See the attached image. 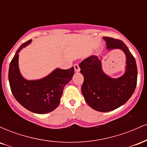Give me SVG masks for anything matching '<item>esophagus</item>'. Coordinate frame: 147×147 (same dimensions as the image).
<instances>
[{
    "label": "esophagus",
    "mask_w": 147,
    "mask_h": 147,
    "mask_svg": "<svg viewBox=\"0 0 147 147\" xmlns=\"http://www.w3.org/2000/svg\"><path fill=\"white\" fill-rule=\"evenodd\" d=\"M74 68H75V72H79V70H80V68H79L78 63H75L74 65Z\"/></svg>",
    "instance_id": "esophagus-1"
}]
</instances>
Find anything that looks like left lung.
I'll list each match as a JSON object with an SVG mask.
<instances>
[{"instance_id":"8db88e82","label":"left lung","mask_w":147,"mask_h":147,"mask_svg":"<svg viewBox=\"0 0 147 147\" xmlns=\"http://www.w3.org/2000/svg\"><path fill=\"white\" fill-rule=\"evenodd\" d=\"M107 48L121 49L126 56V71L118 79L104 73L101 61L90 56L79 63L84 76L82 92L86 102L94 110L100 112L113 111L124 104L132 96L137 86L138 70L136 59L121 40L104 37Z\"/></svg>"}]
</instances>
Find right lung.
I'll return each mask as SVG.
<instances>
[{
  "label": "right lung",
  "mask_w": 147,
  "mask_h": 147,
  "mask_svg": "<svg viewBox=\"0 0 147 147\" xmlns=\"http://www.w3.org/2000/svg\"><path fill=\"white\" fill-rule=\"evenodd\" d=\"M32 40L23 43L10 62L9 82L11 92L23 107L31 112L45 114L57 109L60 103L63 88L71 80L75 69L57 68L45 78L36 81H28L18 70V53Z\"/></svg>",
  "instance_id": "obj_1"
}]
</instances>
